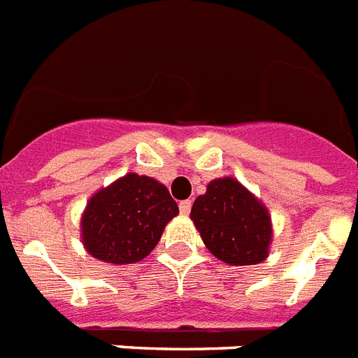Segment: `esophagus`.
<instances>
[{
    "mask_svg": "<svg viewBox=\"0 0 358 358\" xmlns=\"http://www.w3.org/2000/svg\"><path fill=\"white\" fill-rule=\"evenodd\" d=\"M179 210H181L182 216H188L190 210H192V201H190V199H185V201L179 203Z\"/></svg>",
    "mask_w": 358,
    "mask_h": 358,
    "instance_id": "1",
    "label": "esophagus"
}]
</instances>
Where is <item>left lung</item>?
Wrapping results in <instances>:
<instances>
[{
	"label": "left lung",
	"instance_id": "8db88e82",
	"mask_svg": "<svg viewBox=\"0 0 358 358\" xmlns=\"http://www.w3.org/2000/svg\"><path fill=\"white\" fill-rule=\"evenodd\" d=\"M190 220L207 250L225 264H259L270 255V210L234 177L208 182L207 192L194 201Z\"/></svg>",
	"mask_w": 358,
	"mask_h": 358
}]
</instances>
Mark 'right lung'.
I'll list each match as a JSON object with an SVG mask.
<instances>
[{
  "instance_id": "add662e5",
  "label": "right lung",
  "mask_w": 358,
  "mask_h": 358,
  "mask_svg": "<svg viewBox=\"0 0 358 358\" xmlns=\"http://www.w3.org/2000/svg\"><path fill=\"white\" fill-rule=\"evenodd\" d=\"M177 214L162 182L131 171L88 199L81 216L83 245L101 262L133 264L150 255Z\"/></svg>"
}]
</instances>
